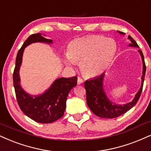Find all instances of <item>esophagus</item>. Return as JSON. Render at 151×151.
<instances>
[{
    "label": "esophagus",
    "mask_w": 151,
    "mask_h": 151,
    "mask_svg": "<svg viewBox=\"0 0 151 151\" xmlns=\"http://www.w3.org/2000/svg\"><path fill=\"white\" fill-rule=\"evenodd\" d=\"M83 83V80L81 78H80V77H78V85H81V84H82V83Z\"/></svg>",
    "instance_id": "34e87169"
}]
</instances>
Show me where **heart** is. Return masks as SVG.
I'll use <instances>...</instances> for the list:
<instances>
[{
	"mask_svg": "<svg viewBox=\"0 0 151 151\" xmlns=\"http://www.w3.org/2000/svg\"><path fill=\"white\" fill-rule=\"evenodd\" d=\"M117 52L113 39L101 36H89L70 42L64 61L68 65L80 63L81 71L87 77L103 73L111 65Z\"/></svg>",
	"mask_w": 151,
	"mask_h": 151,
	"instance_id": "b5f03b06",
	"label": "heart"
}]
</instances>
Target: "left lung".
<instances>
[{
	"label": "left lung",
	"mask_w": 151,
	"mask_h": 151,
	"mask_svg": "<svg viewBox=\"0 0 151 151\" xmlns=\"http://www.w3.org/2000/svg\"><path fill=\"white\" fill-rule=\"evenodd\" d=\"M120 34L124 35V33L118 31ZM128 38L131 42L129 46L135 47H139L137 42L131 36H128ZM140 53L143 63V73L141 76V85L140 89L135 95L134 99L129 103L123 105L113 104L109 100L106 94L103 86V81L104 78V73H102L98 77L94 78L88 80L85 82V88L86 90V99L87 104L90 109L93 113L102 118H114L120 116L127 111H129L136 105L139 101L141 92H142L143 85L146 74V64H145L144 57L142 52L138 50Z\"/></svg>",
	"instance_id": "8db88e82"
}]
</instances>
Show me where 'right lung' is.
Masks as SVG:
<instances>
[{"mask_svg": "<svg viewBox=\"0 0 151 151\" xmlns=\"http://www.w3.org/2000/svg\"><path fill=\"white\" fill-rule=\"evenodd\" d=\"M52 43L51 39L42 36L41 33L32 34L24 42L16 57L13 73V84L20 109L26 115L39 123H51L64 115L68 93L77 85L78 77L60 78L55 80L43 94L33 96L24 91L20 85L19 68L24 48L33 42Z\"/></svg>", "mask_w": 151, "mask_h": 151, "instance_id": "right-lung-1", "label": "right lung"}]
</instances>
